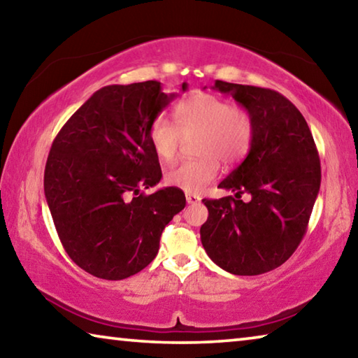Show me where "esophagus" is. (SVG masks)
Instances as JSON below:
<instances>
[{
  "instance_id": "34e87169",
  "label": "esophagus",
  "mask_w": 358,
  "mask_h": 358,
  "mask_svg": "<svg viewBox=\"0 0 358 358\" xmlns=\"http://www.w3.org/2000/svg\"><path fill=\"white\" fill-rule=\"evenodd\" d=\"M201 201V197L196 196V194H186V202L187 203H196Z\"/></svg>"
}]
</instances>
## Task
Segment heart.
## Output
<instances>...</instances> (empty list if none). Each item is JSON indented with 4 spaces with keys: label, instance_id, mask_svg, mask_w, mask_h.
<instances>
[{
    "label": "heart",
    "instance_id": "obj_1",
    "mask_svg": "<svg viewBox=\"0 0 358 358\" xmlns=\"http://www.w3.org/2000/svg\"><path fill=\"white\" fill-rule=\"evenodd\" d=\"M175 121L159 115L151 121L148 138L162 162L178 156L183 137L197 136L194 161H183L166 172V183L187 194H201L217 173L220 161L235 164L251 147L252 120L215 94L197 93L175 106Z\"/></svg>",
    "mask_w": 358,
    "mask_h": 358
}]
</instances>
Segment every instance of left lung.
<instances>
[{
  "label": "left lung",
  "mask_w": 358,
  "mask_h": 358,
  "mask_svg": "<svg viewBox=\"0 0 358 358\" xmlns=\"http://www.w3.org/2000/svg\"><path fill=\"white\" fill-rule=\"evenodd\" d=\"M252 120L245 161L220 187L235 197L203 199L208 220L201 240L208 257L232 275L275 270L292 256L306 232L320 187V161L306 120L282 94L268 88L216 80ZM252 196L250 203L241 194Z\"/></svg>",
  "instance_id": "obj_1"
}]
</instances>
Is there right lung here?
Listing matches in <instances>:
<instances>
[{"mask_svg": "<svg viewBox=\"0 0 358 358\" xmlns=\"http://www.w3.org/2000/svg\"><path fill=\"white\" fill-rule=\"evenodd\" d=\"M173 98L156 80L107 85L52 143L44 173L48 210L68 256L90 275L118 281L138 273L185 208L178 187L138 194L162 177L148 129Z\"/></svg>", "mask_w": 358, "mask_h": 358, "instance_id": "right-lung-1", "label": "right lung"}]
</instances>
